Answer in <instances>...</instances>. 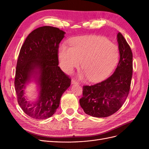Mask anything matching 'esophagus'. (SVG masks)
Segmentation results:
<instances>
[{"label":"esophagus","mask_w":149,"mask_h":149,"mask_svg":"<svg viewBox=\"0 0 149 149\" xmlns=\"http://www.w3.org/2000/svg\"><path fill=\"white\" fill-rule=\"evenodd\" d=\"M71 84H78V82L76 80H75L74 79H71Z\"/></svg>","instance_id":"obj_1"}]
</instances>
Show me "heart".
Returning a JSON list of instances; mask_svg holds the SVG:
<instances>
[{
  "label": "heart",
  "mask_w": 149,
  "mask_h": 149,
  "mask_svg": "<svg viewBox=\"0 0 149 149\" xmlns=\"http://www.w3.org/2000/svg\"><path fill=\"white\" fill-rule=\"evenodd\" d=\"M71 47L62 45L58 57L61 68L71 73L82 62L83 76L92 82H99L109 76L118 62L120 52L117 46L104 37L84 36L70 40Z\"/></svg>",
  "instance_id": "obj_1"
}]
</instances>
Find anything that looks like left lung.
Instances as JSON below:
<instances>
[{
    "label": "left lung",
    "mask_w": 149,
    "mask_h": 149,
    "mask_svg": "<svg viewBox=\"0 0 149 149\" xmlns=\"http://www.w3.org/2000/svg\"><path fill=\"white\" fill-rule=\"evenodd\" d=\"M117 41L120 58L113 74L101 83L83 86L79 104L90 116L105 118L114 114L129 94L132 75V53L120 33L117 34Z\"/></svg>",
    "instance_id": "left-lung-1"
}]
</instances>
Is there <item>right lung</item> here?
<instances>
[{
	"label": "right lung",
	"instance_id": "add662e5",
	"mask_svg": "<svg viewBox=\"0 0 149 149\" xmlns=\"http://www.w3.org/2000/svg\"><path fill=\"white\" fill-rule=\"evenodd\" d=\"M65 32L45 26L34 29L20 49L17 64L15 88L18 102L30 117L45 120L58 108L61 95L71 84V79L58 65V45ZM31 81L37 84L39 93L34 102L27 101L24 94Z\"/></svg>",
	"mask_w": 149,
	"mask_h": 149
}]
</instances>
